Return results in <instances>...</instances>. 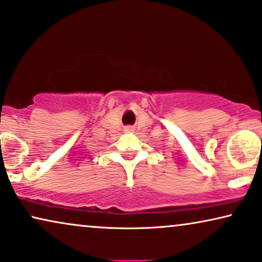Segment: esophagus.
<instances>
[{
  "instance_id": "1",
  "label": "esophagus",
  "mask_w": 262,
  "mask_h": 262,
  "mask_svg": "<svg viewBox=\"0 0 262 262\" xmlns=\"http://www.w3.org/2000/svg\"><path fill=\"white\" fill-rule=\"evenodd\" d=\"M127 130H132V128H130V127H129V128H127Z\"/></svg>"
}]
</instances>
